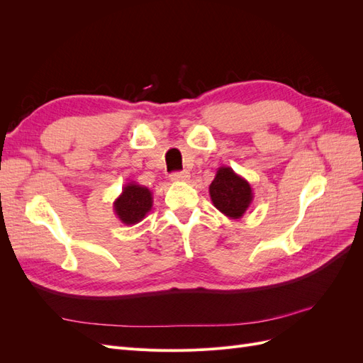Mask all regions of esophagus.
Here are the masks:
<instances>
[{
	"mask_svg": "<svg viewBox=\"0 0 363 363\" xmlns=\"http://www.w3.org/2000/svg\"><path fill=\"white\" fill-rule=\"evenodd\" d=\"M191 177V174L188 171H182V172H172L171 174V180L172 182H188Z\"/></svg>",
	"mask_w": 363,
	"mask_h": 363,
	"instance_id": "34e87169",
	"label": "esophagus"
}]
</instances>
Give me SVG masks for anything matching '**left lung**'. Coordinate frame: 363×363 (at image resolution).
<instances>
[{
  "label": "left lung",
  "mask_w": 363,
  "mask_h": 363,
  "mask_svg": "<svg viewBox=\"0 0 363 363\" xmlns=\"http://www.w3.org/2000/svg\"><path fill=\"white\" fill-rule=\"evenodd\" d=\"M213 206L230 219H240L255 199L251 184L230 167L218 168L208 186Z\"/></svg>",
  "instance_id": "left-lung-1"
}]
</instances>
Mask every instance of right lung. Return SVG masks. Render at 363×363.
I'll return each instance as SVG.
<instances>
[{
  "label": "right lung",
  "instance_id": "right-lung-1",
  "mask_svg": "<svg viewBox=\"0 0 363 363\" xmlns=\"http://www.w3.org/2000/svg\"><path fill=\"white\" fill-rule=\"evenodd\" d=\"M152 207V192L147 186L135 182L127 183L123 192L113 201V211L119 221L125 225H135L147 216Z\"/></svg>",
  "mask_w": 363,
  "mask_h": 363
}]
</instances>
